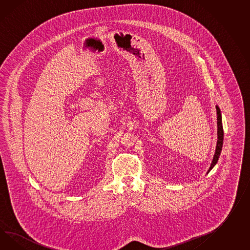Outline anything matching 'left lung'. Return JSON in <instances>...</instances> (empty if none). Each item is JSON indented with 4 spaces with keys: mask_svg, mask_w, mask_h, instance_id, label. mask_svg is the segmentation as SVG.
Here are the masks:
<instances>
[{
    "mask_svg": "<svg viewBox=\"0 0 250 250\" xmlns=\"http://www.w3.org/2000/svg\"><path fill=\"white\" fill-rule=\"evenodd\" d=\"M216 109H217V120H218V122H217V124H218V143H217L216 152H215V154H214L212 163H211L208 172L211 170L214 166H215V165L217 164V162L219 160V155H220V152H221V150H222V145H223V135H224V133H223V126H222V121H221V113H220V109H219L218 105L216 106Z\"/></svg>",
    "mask_w": 250,
    "mask_h": 250,
    "instance_id": "obj_1",
    "label": "left lung"
}]
</instances>
